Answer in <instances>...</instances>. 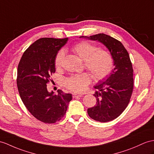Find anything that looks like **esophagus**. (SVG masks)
I'll use <instances>...</instances> for the list:
<instances>
[{
	"label": "esophagus",
	"instance_id": "esophagus-1",
	"mask_svg": "<svg viewBox=\"0 0 154 154\" xmlns=\"http://www.w3.org/2000/svg\"><path fill=\"white\" fill-rule=\"evenodd\" d=\"M72 97L74 98H75V97H82V95H78V94H76V93H73Z\"/></svg>",
	"mask_w": 154,
	"mask_h": 154
}]
</instances>
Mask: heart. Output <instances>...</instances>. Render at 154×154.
Listing matches in <instances>:
<instances>
[{
    "label": "heart",
    "mask_w": 154,
    "mask_h": 154,
    "mask_svg": "<svg viewBox=\"0 0 154 154\" xmlns=\"http://www.w3.org/2000/svg\"><path fill=\"white\" fill-rule=\"evenodd\" d=\"M73 51L85 62V67L97 80H103L110 74L114 67L113 57L108 51L99 50L96 45L88 42L76 44ZM65 57V51L60 50L55 60L57 69L61 68ZM91 82V76L88 72L74 74L65 82L67 88L77 93L84 91L88 85Z\"/></svg>",
    "instance_id": "1"
}]
</instances>
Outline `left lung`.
Instances as JSON below:
<instances>
[{"label":"left lung","mask_w":154,"mask_h":154,"mask_svg":"<svg viewBox=\"0 0 154 154\" xmlns=\"http://www.w3.org/2000/svg\"><path fill=\"white\" fill-rule=\"evenodd\" d=\"M80 38L103 44L113 57L114 69L106 78L99 80L94 86L97 90L93 95L97 104L88 109L89 116L95 121H112L124 111L132 95L133 70L129 54L122 42L104 33Z\"/></svg>","instance_id":"8db88e82"}]
</instances>
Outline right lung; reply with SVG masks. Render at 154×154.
Segmentation results:
<instances>
[{
	"mask_svg": "<svg viewBox=\"0 0 154 154\" xmlns=\"http://www.w3.org/2000/svg\"><path fill=\"white\" fill-rule=\"evenodd\" d=\"M68 38H42L26 50L17 67V85L21 99L34 117L54 123L65 116L72 97L58 89L57 94L47 89L50 75L55 72V60Z\"/></svg>",
	"mask_w": 154,
	"mask_h": 154,
	"instance_id": "right-lung-1",
	"label": "right lung"
}]
</instances>
